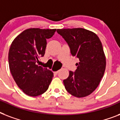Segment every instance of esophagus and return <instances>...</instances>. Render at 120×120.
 Masks as SVG:
<instances>
[{"label": "esophagus", "instance_id": "esophagus-1", "mask_svg": "<svg viewBox=\"0 0 120 120\" xmlns=\"http://www.w3.org/2000/svg\"><path fill=\"white\" fill-rule=\"evenodd\" d=\"M58 72H59V70H58V71H55V74H57V73H58Z\"/></svg>", "mask_w": 120, "mask_h": 120}]
</instances>
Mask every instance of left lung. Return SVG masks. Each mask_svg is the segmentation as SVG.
I'll use <instances>...</instances> for the list:
<instances>
[{"label":"left lung","instance_id":"8db88e82","mask_svg":"<svg viewBox=\"0 0 120 120\" xmlns=\"http://www.w3.org/2000/svg\"><path fill=\"white\" fill-rule=\"evenodd\" d=\"M70 47L73 56L79 60L77 70L69 71L64 80L66 90L78 98L90 95L104 75L106 58L102 44L95 33L82 28L57 29Z\"/></svg>","mask_w":120,"mask_h":120}]
</instances>
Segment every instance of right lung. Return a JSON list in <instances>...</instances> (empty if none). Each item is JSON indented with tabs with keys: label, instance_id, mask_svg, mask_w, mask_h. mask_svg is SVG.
I'll return each mask as SVG.
<instances>
[{
	"label": "right lung",
	"instance_id": "1",
	"mask_svg": "<svg viewBox=\"0 0 120 120\" xmlns=\"http://www.w3.org/2000/svg\"><path fill=\"white\" fill-rule=\"evenodd\" d=\"M56 29H29L12 41L8 52L10 72L18 86L26 95L37 97L49 88L53 73L37 65L44 56L47 39L55 34Z\"/></svg>",
	"mask_w": 120,
	"mask_h": 120
}]
</instances>
